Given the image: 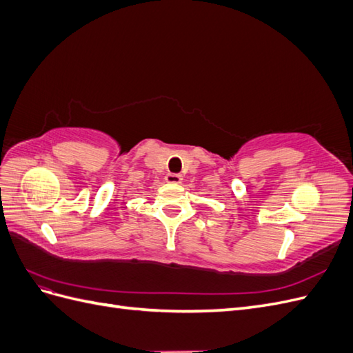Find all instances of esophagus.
Wrapping results in <instances>:
<instances>
[{"label": "esophagus", "mask_w": 353, "mask_h": 353, "mask_svg": "<svg viewBox=\"0 0 353 353\" xmlns=\"http://www.w3.org/2000/svg\"><path fill=\"white\" fill-rule=\"evenodd\" d=\"M166 183H170V184H179L181 181H183V176H181L179 174H168L165 176Z\"/></svg>", "instance_id": "obj_1"}]
</instances>
